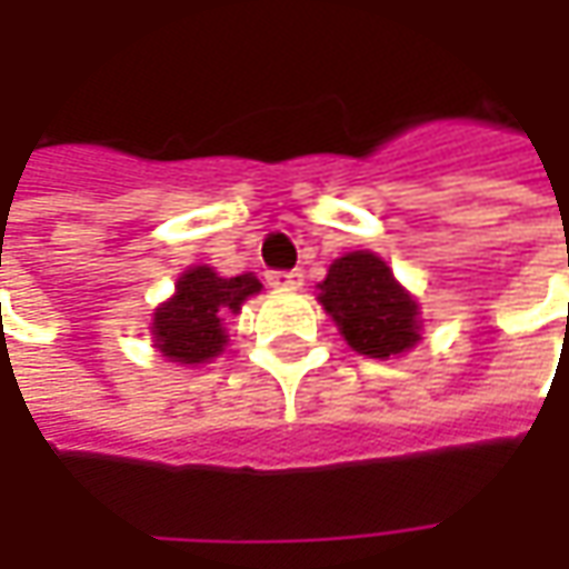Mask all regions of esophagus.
<instances>
[{
	"instance_id": "esophagus-1",
	"label": "esophagus",
	"mask_w": 569,
	"mask_h": 569,
	"mask_svg": "<svg viewBox=\"0 0 569 569\" xmlns=\"http://www.w3.org/2000/svg\"><path fill=\"white\" fill-rule=\"evenodd\" d=\"M266 281H269L272 288H278V291H295V288L303 284V272H297V269H291V272H269L266 274Z\"/></svg>"
}]
</instances>
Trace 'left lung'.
Masks as SVG:
<instances>
[{
	"label": "left lung",
	"instance_id": "1",
	"mask_svg": "<svg viewBox=\"0 0 569 569\" xmlns=\"http://www.w3.org/2000/svg\"><path fill=\"white\" fill-rule=\"evenodd\" d=\"M319 303L345 341L367 358H392L421 339L418 300L396 281L377 252H345L319 284Z\"/></svg>",
	"mask_w": 569,
	"mask_h": 569
}]
</instances>
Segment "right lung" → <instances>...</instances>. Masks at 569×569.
I'll list each match as a JSON object with an SVG mask.
<instances>
[{
  "instance_id": "1",
  "label": "right lung",
  "mask_w": 569,
  "mask_h": 569,
  "mask_svg": "<svg viewBox=\"0 0 569 569\" xmlns=\"http://www.w3.org/2000/svg\"><path fill=\"white\" fill-rule=\"evenodd\" d=\"M259 291L262 284L252 272L221 278L208 266L187 269L177 278L173 297L154 310V348L167 361L177 363H206L218 358L228 345L224 317L240 313L243 300Z\"/></svg>"
}]
</instances>
